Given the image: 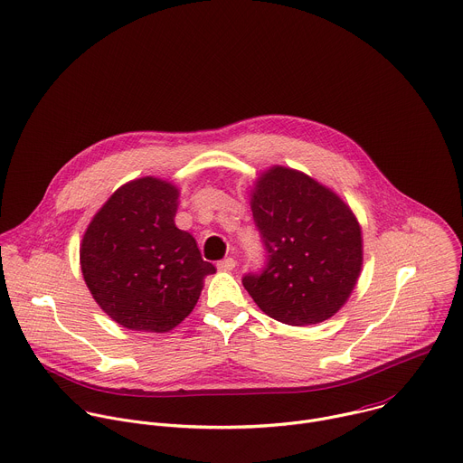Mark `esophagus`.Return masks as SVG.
Listing matches in <instances>:
<instances>
[{
    "label": "esophagus",
    "mask_w": 463,
    "mask_h": 463,
    "mask_svg": "<svg viewBox=\"0 0 463 463\" xmlns=\"http://www.w3.org/2000/svg\"><path fill=\"white\" fill-rule=\"evenodd\" d=\"M218 270H222V272H231L234 267H236V261L232 260V258H227V260H222V261H218Z\"/></svg>",
    "instance_id": "esophagus-1"
}]
</instances>
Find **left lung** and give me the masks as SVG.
<instances>
[{
    "instance_id": "1",
    "label": "left lung",
    "mask_w": 463,
    "mask_h": 463,
    "mask_svg": "<svg viewBox=\"0 0 463 463\" xmlns=\"http://www.w3.org/2000/svg\"><path fill=\"white\" fill-rule=\"evenodd\" d=\"M250 209L269 254L243 287L272 319L307 326L335 316L363 269V231L345 200L312 176L285 165L263 171Z\"/></svg>"
}]
</instances>
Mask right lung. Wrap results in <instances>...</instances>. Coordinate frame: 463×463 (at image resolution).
I'll use <instances>...</instances> for the list:
<instances>
[{
    "mask_svg": "<svg viewBox=\"0 0 463 463\" xmlns=\"http://www.w3.org/2000/svg\"><path fill=\"white\" fill-rule=\"evenodd\" d=\"M180 191L144 176L120 185L91 218L79 249L95 303L118 325L164 334L194 308L216 269L175 225Z\"/></svg>",
    "mask_w": 463,
    "mask_h": 463,
    "instance_id": "right-lung-1",
    "label": "right lung"
}]
</instances>
